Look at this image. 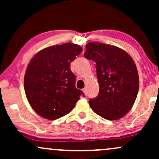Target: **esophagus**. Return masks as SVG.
I'll return each mask as SVG.
<instances>
[{
	"label": "esophagus",
	"mask_w": 159,
	"mask_h": 159,
	"mask_svg": "<svg viewBox=\"0 0 159 159\" xmlns=\"http://www.w3.org/2000/svg\"><path fill=\"white\" fill-rule=\"evenodd\" d=\"M83 90L84 93L85 94V96H87V88H84L83 90Z\"/></svg>",
	"instance_id": "obj_1"
}]
</instances>
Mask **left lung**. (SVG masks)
Instances as JSON below:
<instances>
[{"instance_id":"left-lung-1","label":"left lung","mask_w":159,"mask_h":159,"mask_svg":"<svg viewBox=\"0 0 159 159\" xmlns=\"http://www.w3.org/2000/svg\"><path fill=\"white\" fill-rule=\"evenodd\" d=\"M84 57L96 63L98 95L89 104L94 112L109 120L123 117L131 110L139 88L135 63L126 52L101 43L86 45Z\"/></svg>"}]
</instances>
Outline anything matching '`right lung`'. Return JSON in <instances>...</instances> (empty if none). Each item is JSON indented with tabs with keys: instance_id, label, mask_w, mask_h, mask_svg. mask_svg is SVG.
Returning a JSON list of instances; mask_svg holds the SVG:
<instances>
[{
	"instance_id": "1",
	"label": "right lung",
	"mask_w": 159,
	"mask_h": 159,
	"mask_svg": "<svg viewBox=\"0 0 159 159\" xmlns=\"http://www.w3.org/2000/svg\"><path fill=\"white\" fill-rule=\"evenodd\" d=\"M82 48L73 43L56 45L41 50L30 61L24 79L27 98L42 117L56 120L74 108L84 93L75 87L70 63Z\"/></svg>"
}]
</instances>
